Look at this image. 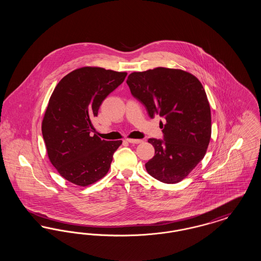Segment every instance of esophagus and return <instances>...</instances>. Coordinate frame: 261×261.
Here are the masks:
<instances>
[{
	"label": "esophagus",
	"instance_id": "obj_1",
	"mask_svg": "<svg viewBox=\"0 0 261 261\" xmlns=\"http://www.w3.org/2000/svg\"><path fill=\"white\" fill-rule=\"evenodd\" d=\"M127 142L130 143V144H140V143H142L143 141H142V140H139V139H127Z\"/></svg>",
	"mask_w": 261,
	"mask_h": 261
}]
</instances>
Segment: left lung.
I'll return each mask as SVG.
<instances>
[{
  "instance_id": "left-lung-1",
  "label": "left lung",
  "mask_w": 261,
  "mask_h": 261,
  "mask_svg": "<svg viewBox=\"0 0 261 261\" xmlns=\"http://www.w3.org/2000/svg\"><path fill=\"white\" fill-rule=\"evenodd\" d=\"M126 83L150 118L165 119L160 123L163 140L148 141L154 148L148 173L166 184L182 181L204 158L211 141V107L201 83L187 71L165 67L133 72Z\"/></svg>"
}]
</instances>
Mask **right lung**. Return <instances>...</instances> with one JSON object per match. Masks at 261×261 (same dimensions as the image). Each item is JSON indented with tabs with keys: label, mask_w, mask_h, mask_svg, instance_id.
Masks as SVG:
<instances>
[{
	"label": "right lung",
	"mask_w": 261,
	"mask_h": 261,
	"mask_svg": "<svg viewBox=\"0 0 261 261\" xmlns=\"http://www.w3.org/2000/svg\"><path fill=\"white\" fill-rule=\"evenodd\" d=\"M127 73L85 66L65 75L56 86L42 121V134L51 164L64 179L86 187L109 172L122 141L94 134L92 118Z\"/></svg>",
	"instance_id": "obj_1"
}]
</instances>
